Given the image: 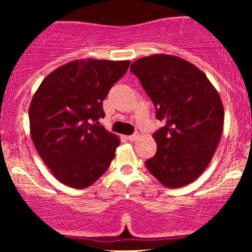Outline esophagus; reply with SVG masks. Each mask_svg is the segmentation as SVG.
<instances>
[{"mask_svg": "<svg viewBox=\"0 0 252 252\" xmlns=\"http://www.w3.org/2000/svg\"><path fill=\"white\" fill-rule=\"evenodd\" d=\"M126 138H128L129 141H136V140H137V138H138V135H137V134L130 135V136H128V137H126Z\"/></svg>", "mask_w": 252, "mask_h": 252, "instance_id": "1", "label": "esophagus"}]
</instances>
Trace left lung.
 I'll use <instances>...</instances> for the list:
<instances>
[{"label":"left lung","instance_id":"8db88e82","mask_svg":"<svg viewBox=\"0 0 252 252\" xmlns=\"http://www.w3.org/2000/svg\"><path fill=\"white\" fill-rule=\"evenodd\" d=\"M137 76L163 126L153 134L156 154L147 169L164 187L180 189L207 168L220 141L224 106L217 89L195 65L170 54L136 60Z\"/></svg>","mask_w":252,"mask_h":252}]
</instances>
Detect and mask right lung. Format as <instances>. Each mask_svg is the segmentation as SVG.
<instances>
[{
    "instance_id": "obj_1",
    "label": "right lung",
    "mask_w": 252,
    "mask_h": 252,
    "mask_svg": "<svg viewBox=\"0 0 252 252\" xmlns=\"http://www.w3.org/2000/svg\"><path fill=\"white\" fill-rule=\"evenodd\" d=\"M129 60L78 59L52 71L30 105L31 137L57 180L86 189L109 168L120 137L99 124L103 100Z\"/></svg>"
}]
</instances>
